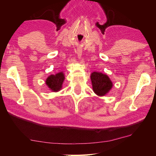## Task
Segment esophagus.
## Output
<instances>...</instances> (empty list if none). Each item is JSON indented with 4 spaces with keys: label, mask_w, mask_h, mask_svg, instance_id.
Returning a JSON list of instances; mask_svg holds the SVG:
<instances>
[{
    "label": "esophagus",
    "mask_w": 156,
    "mask_h": 156,
    "mask_svg": "<svg viewBox=\"0 0 156 156\" xmlns=\"http://www.w3.org/2000/svg\"><path fill=\"white\" fill-rule=\"evenodd\" d=\"M77 56H78V58H81V56H82V49L81 48H78L77 49Z\"/></svg>",
    "instance_id": "1"
}]
</instances>
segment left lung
<instances>
[{
	"label": "left lung",
	"mask_w": 156,
	"mask_h": 156,
	"mask_svg": "<svg viewBox=\"0 0 156 156\" xmlns=\"http://www.w3.org/2000/svg\"><path fill=\"white\" fill-rule=\"evenodd\" d=\"M90 79L94 93L98 96H105L112 87V83L107 75L99 72L91 73Z\"/></svg>",
	"instance_id": "obj_1"
}]
</instances>
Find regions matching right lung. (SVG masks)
I'll list each match as a JSON object with an SVG mask.
<instances>
[{"label": "right lung", "instance_id": "obj_1", "mask_svg": "<svg viewBox=\"0 0 156 156\" xmlns=\"http://www.w3.org/2000/svg\"><path fill=\"white\" fill-rule=\"evenodd\" d=\"M64 79L63 72H60L56 75H51L47 78L45 83L53 92H58L62 88Z\"/></svg>", "mask_w": 156, "mask_h": 156}]
</instances>
